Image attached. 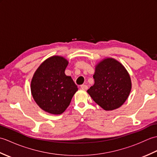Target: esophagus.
Segmentation results:
<instances>
[{"instance_id":"1","label":"esophagus","mask_w":157,"mask_h":157,"mask_svg":"<svg viewBox=\"0 0 157 157\" xmlns=\"http://www.w3.org/2000/svg\"><path fill=\"white\" fill-rule=\"evenodd\" d=\"M81 88L83 90H87L88 89V86L87 85H85V84H82L81 85Z\"/></svg>"}]
</instances>
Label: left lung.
I'll list each match as a JSON object with an SVG mask.
<instances>
[{"label":"left lung","mask_w":157,"mask_h":157,"mask_svg":"<svg viewBox=\"0 0 157 157\" xmlns=\"http://www.w3.org/2000/svg\"><path fill=\"white\" fill-rule=\"evenodd\" d=\"M93 78L94 84L87 92L103 109H117L128 98L132 89L131 79L124 67L117 61L108 58L100 62Z\"/></svg>","instance_id":"1"}]
</instances>
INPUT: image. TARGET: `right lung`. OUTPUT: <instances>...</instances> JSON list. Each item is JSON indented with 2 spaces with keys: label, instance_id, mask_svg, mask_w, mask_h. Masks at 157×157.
<instances>
[{
  "label": "right lung",
  "instance_id": "right-lung-1",
  "mask_svg": "<svg viewBox=\"0 0 157 157\" xmlns=\"http://www.w3.org/2000/svg\"><path fill=\"white\" fill-rule=\"evenodd\" d=\"M68 61L62 56L46 59L35 72L31 82L32 96L46 112L61 114L68 107L78 86L65 74Z\"/></svg>",
  "mask_w": 157,
  "mask_h": 157
}]
</instances>
